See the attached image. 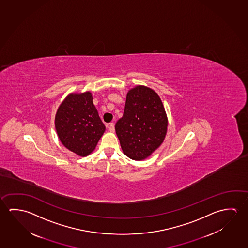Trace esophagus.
<instances>
[{
  "label": "esophagus",
  "instance_id": "1",
  "mask_svg": "<svg viewBox=\"0 0 248 248\" xmlns=\"http://www.w3.org/2000/svg\"><path fill=\"white\" fill-rule=\"evenodd\" d=\"M106 127L108 128V130H110V132H114V130H115V127H114L113 123H110V124H108Z\"/></svg>",
  "mask_w": 248,
  "mask_h": 248
}]
</instances>
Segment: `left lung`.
I'll return each instance as SVG.
<instances>
[{
	"instance_id": "8db88e82",
	"label": "left lung",
	"mask_w": 248,
	"mask_h": 248,
	"mask_svg": "<svg viewBox=\"0 0 248 248\" xmlns=\"http://www.w3.org/2000/svg\"><path fill=\"white\" fill-rule=\"evenodd\" d=\"M167 127L163 102L154 90L137 85L128 92L123 117L115 125L124 155L136 161L147 158L163 143Z\"/></svg>"
}]
</instances>
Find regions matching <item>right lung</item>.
Wrapping results in <instances>:
<instances>
[{"mask_svg": "<svg viewBox=\"0 0 248 248\" xmlns=\"http://www.w3.org/2000/svg\"><path fill=\"white\" fill-rule=\"evenodd\" d=\"M54 123L62 144L80 156L95 150L106 130L90 92L69 94L59 106Z\"/></svg>", "mask_w": 248, "mask_h": 248, "instance_id": "add662e5", "label": "right lung"}]
</instances>
